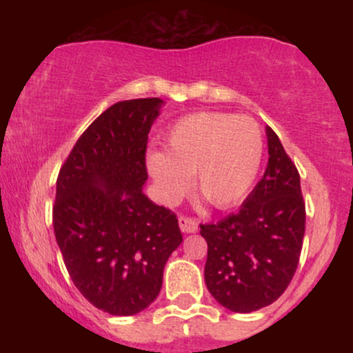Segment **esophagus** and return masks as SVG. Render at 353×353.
Masks as SVG:
<instances>
[{"label": "esophagus", "mask_w": 353, "mask_h": 353, "mask_svg": "<svg viewBox=\"0 0 353 353\" xmlns=\"http://www.w3.org/2000/svg\"><path fill=\"white\" fill-rule=\"evenodd\" d=\"M179 228H181L182 232L194 234V232H197V222L194 221V219H190V217L181 216L179 217Z\"/></svg>", "instance_id": "obj_1"}]
</instances>
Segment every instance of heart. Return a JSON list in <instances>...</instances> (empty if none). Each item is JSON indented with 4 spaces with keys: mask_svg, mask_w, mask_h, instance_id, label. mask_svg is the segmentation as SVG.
Returning a JSON list of instances; mask_svg holds the SVG:
<instances>
[{
    "mask_svg": "<svg viewBox=\"0 0 353 353\" xmlns=\"http://www.w3.org/2000/svg\"><path fill=\"white\" fill-rule=\"evenodd\" d=\"M262 151L261 129L250 117L196 112L169 128L164 152H148L145 169L165 202L184 196L192 176L197 194L216 208L228 209L252 189Z\"/></svg>",
    "mask_w": 353,
    "mask_h": 353,
    "instance_id": "b5f03b06",
    "label": "heart"
}]
</instances>
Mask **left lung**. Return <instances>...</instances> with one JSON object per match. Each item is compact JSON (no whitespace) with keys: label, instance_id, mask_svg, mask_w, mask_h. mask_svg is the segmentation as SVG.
Instances as JSON below:
<instances>
[{"label":"left lung","instance_id":"left-lung-1","mask_svg":"<svg viewBox=\"0 0 353 353\" xmlns=\"http://www.w3.org/2000/svg\"><path fill=\"white\" fill-rule=\"evenodd\" d=\"M265 134L267 169L239 212L201 224L208 242L205 285L222 307L239 314L281 297L299 265L305 232L301 176L269 125Z\"/></svg>","mask_w":353,"mask_h":353}]
</instances>
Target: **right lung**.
<instances>
[{
	"instance_id": "1",
	"label": "right lung",
	"mask_w": 353,
	"mask_h": 353,
	"mask_svg": "<svg viewBox=\"0 0 353 353\" xmlns=\"http://www.w3.org/2000/svg\"><path fill=\"white\" fill-rule=\"evenodd\" d=\"M164 101H121L94 121L61 168L52 225L71 281L94 307L134 315L156 301L182 242L177 219L143 192L145 145Z\"/></svg>"
}]
</instances>
